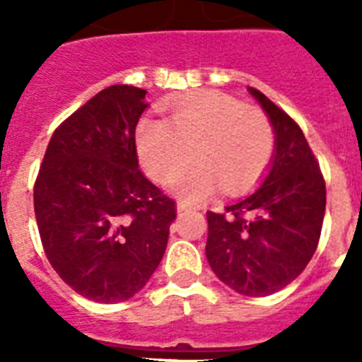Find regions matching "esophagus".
I'll return each mask as SVG.
<instances>
[{
	"label": "esophagus",
	"mask_w": 362,
	"mask_h": 362,
	"mask_svg": "<svg viewBox=\"0 0 362 362\" xmlns=\"http://www.w3.org/2000/svg\"><path fill=\"white\" fill-rule=\"evenodd\" d=\"M175 209H177V212H185V210H188V204L185 203V201H179Z\"/></svg>",
	"instance_id": "34e87169"
}]
</instances>
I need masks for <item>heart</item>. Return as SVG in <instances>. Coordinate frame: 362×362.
Segmentation results:
<instances>
[{"label": "heart", "mask_w": 362, "mask_h": 362, "mask_svg": "<svg viewBox=\"0 0 362 362\" xmlns=\"http://www.w3.org/2000/svg\"><path fill=\"white\" fill-rule=\"evenodd\" d=\"M141 165L152 177L168 183L187 201H203L217 187L238 194L255 183L274 152V132L259 108L214 90L185 95L166 121L141 119L136 130Z\"/></svg>", "instance_id": "obj_1"}]
</instances>
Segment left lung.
<instances>
[{
    "instance_id": "left-lung-1",
    "label": "left lung",
    "mask_w": 362,
    "mask_h": 362,
    "mask_svg": "<svg viewBox=\"0 0 362 362\" xmlns=\"http://www.w3.org/2000/svg\"><path fill=\"white\" fill-rule=\"evenodd\" d=\"M276 134L270 168L252 194L206 212V259L221 283L246 297L279 292L310 263L321 238L326 185L299 124L248 88Z\"/></svg>"
}]
</instances>
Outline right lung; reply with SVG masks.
I'll return each instance as SVG.
<instances>
[{
	"label": "right lung",
	"mask_w": 362,
	"mask_h": 362,
	"mask_svg": "<svg viewBox=\"0 0 362 362\" xmlns=\"http://www.w3.org/2000/svg\"><path fill=\"white\" fill-rule=\"evenodd\" d=\"M146 90L112 85L50 137L34 185L43 250L57 276L95 303L148 283L166 250L175 203L139 170L137 121Z\"/></svg>",
	"instance_id": "obj_1"
}]
</instances>
